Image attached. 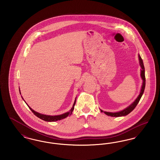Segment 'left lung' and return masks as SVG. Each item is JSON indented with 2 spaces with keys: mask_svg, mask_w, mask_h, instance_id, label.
I'll use <instances>...</instances> for the list:
<instances>
[{
  "mask_svg": "<svg viewBox=\"0 0 160 160\" xmlns=\"http://www.w3.org/2000/svg\"><path fill=\"white\" fill-rule=\"evenodd\" d=\"M138 61H139V64L140 66L141 67V70H140V76L143 80V83L142 85V88H141V90L140 92L138 95V96L137 97V98L134 100V102H132L129 106L126 107L125 108H124L123 110H122L121 111L119 112H104L103 110H101V112H104L105 114H107V116H112V117H121V116H127V114H129V113H131L134 108L135 107L137 106L139 101L140 98H142L143 92L145 91V84H146V79H145V67H144V65H143V60L140 56V55L138 54Z\"/></svg>",
  "mask_w": 160,
  "mask_h": 160,
  "instance_id": "1",
  "label": "left lung"
}]
</instances>
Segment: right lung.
Returning a JSON list of instances; mask_svg holds the SVG:
<instances>
[{"instance_id": "add662e5", "label": "right lung", "mask_w": 160, "mask_h": 160, "mask_svg": "<svg viewBox=\"0 0 160 160\" xmlns=\"http://www.w3.org/2000/svg\"><path fill=\"white\" fill-rule=\"evenodd\" d=\"M19 91H20V93L21 94L20 88H19ZM22 98H23V100H24L23 97H22ZM76 98H76V99H75L74 102V104H73V106L72 107V108L69 110V112H66V113H63V114H59V115H55V116L46 115V114L39 113H38V112H35V110H33L31 107H30L28 106V104L26 102H25L26 103V104L28 105V106L29 107V108L31 109V110L33 112V113L35 114V116H37L39 119H42V120H43V121H47V122H55V121H60V120H62V119H65V118H66L67 117H68L69 115H71V114H72V112H73V110H74V106H75V104H76Z\"/></svg>"}]
</instances>
